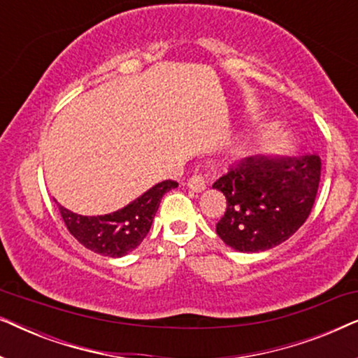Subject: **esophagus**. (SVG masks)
Returning a JSON list of instances; mask_svg holds the SVG:
<instances>
[{
    "label": "esophagus",
    "mask_w": 358,
    "mask_h": 358,
    "mask_svg": "<svg viewBox=\"0 0 358 358\" xmlns=\"http://www.w3.org/2000/svg\"><path fill=\"white\" fill-rule=\"evenodd\" d=\"M187 185H189V189L192 190V192H203V190L207 189V180H205L202 176L194 174L192 178L189 179Z\"/></svg>",
    "instance_id": "esophagus-1"
}]
</instances>
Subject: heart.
I'll return each mask as SVG.
<instances>
[{
	"label": "heart",
	"mask_w": 358,
	"mask_h": 358,
	"mask_svg": "<svg viewBox=\"0 0 358 358\" xmlns=\"http://www.w3.org/2000/svg\"><path fill=\"white\" fill-rule=\"evenodd\" d=\"M252 146L244 143V145H239L236 148H233L229 151V163H236V161H243L246 156L251 153Z\"/></svg>",
	"instance_id": "1"
}]
</instances>
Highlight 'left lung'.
I'll use <instances>...</instances> for the list:
<instances>
[{
	"instance_id": "left-lung-1",
	"label": "left lung",
	"mask_w": 358,
	"mask_h": 358,
	"mask_svg": "<svg viewBox=\"0 0 358 358\" xmlns=\"http://www.w3.org/2000/svg\"><path fill=\"white\" fill-rule=\"evenodd\" d=\"M320 179L316 153L246 158L213 184L227 199L217 234L239 252L278 246L310 217Z\"/></svg>"
}]
</instances>
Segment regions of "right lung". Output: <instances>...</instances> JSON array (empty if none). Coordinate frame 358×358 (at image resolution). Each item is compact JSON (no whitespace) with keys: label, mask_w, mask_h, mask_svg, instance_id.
<instances>
[{"label":"right lung","mask_w":358,"mask_h":358,"mask_svg":"<svg viewBox=\"0 0 358 358\" xmlns=\"http://www.w3.org/2000/svg\"><path fill=\"white\" fill-rule=\"evenodd\" d=\"M176 187L178 182L174 180H163L124 208L97 217H85L73 213L60 203L57 205L68 231L83 246L101 256L124 257L140 246L150 231L163 195Z\"/></svg>","instance_id":"1"}]
</instances>
